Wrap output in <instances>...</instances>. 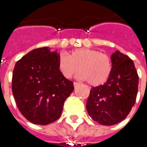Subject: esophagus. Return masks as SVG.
<instances>
[{
  "label": "esophagus",
  "instance_id": "obj_1",
  "mask_svg": "<svg viewBox=\"0 0 147 147\" xmlns=\"http://www.w3.org/2000/svg\"><path fill=\"white\" fill-rule=\"evenodd\" d=\"M73 85H74V87H75V88H76L77 86H79L80 83H76V82H75V83H73Z\"/></svg>",
  "mask_w": 147,
  "mask_h": 147
}]
</instances>
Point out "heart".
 I'll use <instances>...</instances> for the list:
<instances>
[{
  "mask_svg": "<svg viewBox=\"0 0 147 147\" xmlns=\"http://www.w3.org/2000/svg\"><path fill=\"white\" fill-rule=\"evenodd\" d=\"M58 68L66 79H71L79 72L80 78L90 86L105 83L113 70V62L107 54L92 49H74L69 57L61 53L58 57Z\"/></svg>",
  "mask_w": 147,
  "mask_h": 147,
  "instance_id": "obj_1",
  "label": "heart"
}]
</instances>
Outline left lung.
<instances>
[{"mask_svg":"<svg viewBox=\"0 0 147 147\" xmlns=\"http://www.w3.org/2000/svg\"><path fill=\"white\" fill-rule=\"evenodd\" d=\"M113 70L103 85L92 87L86 110L93 120L111 126L124 120L136 103L139 76L135 64L127 55L116 51L111 55Z\"/></svg>","mask_w":147,"mask_h":147,"instance_id":"8db88e82","label":"left lung"}]
</instances>
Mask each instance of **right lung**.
<instances>
[{
  "instance_id": "add662e5",
  "label": "right lung",
  "mask_w": 147,
  "mask_h": 147,
  "mask_svg": "<svg viewBox=\"0 0 147 147\" xmlns=\"http://www.w3.org/2000/svg\"><path fill=\"white\" fill-rule=\"evenodd\" d=\"M57 50L35 49L15 65L11 90L19 110L27 120L46 125L59 119L73 83L58 68Z\"/></svg>"
}]
</instances>
